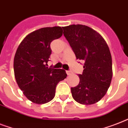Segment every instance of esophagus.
<instances>
[{
  "label": "esophagus",
  "instance_id": "34e87169",
  "mask_svg": "<svg viewBox=\"0 0 128 128\" xmlns=\"http://www.w3.org/2000/svg\"><path fill=\"white\" fill-rule=\"evenodd\" d=\"M66 74H67V75H70V74H72V72L70 71V70H67L66 71Z\"/></svg>",
  "mask_w": 128,
  "mask_h": 128
}]
</instances>
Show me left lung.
I'll use <instances>...</instances> for the list:
<instances>
[{
	"label": "left lung",
	"instance_id": "8db88e82",
	"mask_svg": "<svg viewBox=\"0 0 128 128\" xmlns=\"http://www.w3.org/2000/svg\"><path fill=\"white\" fill-rule=\"evenodd\" d=\"M64 36L77 59L84 62L80 82L71 88L72 97L77 102L93 104L104 96L112 78L110 51L103 37L91 28L82 24L62 27Z\"/></svg>",
	"mask_w": 128,
	"mask_h": 128
}]
</instances>
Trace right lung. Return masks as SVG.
<instances>
[{
    "mask_svg": "<svg viewBox=\"0 0 128 128\" xmlns=\"http://www.w3.org/2000/svg\"><path fill=\"white\" fill-rule=\"evenodd\" d=\"M60 26L46 27L27 35L17 48L14 59L16 80L25 96L42 104L54 98L58 82L66 78L65 70L47 67L50 43L62 36Z\"/></svg>",
    "mask_w": 128,
    "mask_h": 128,
    "instance_id": "right-lung-1",
    "label": "right lung"
}]
</instances>
